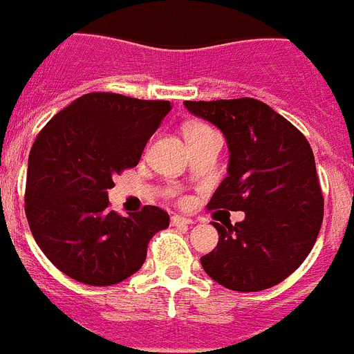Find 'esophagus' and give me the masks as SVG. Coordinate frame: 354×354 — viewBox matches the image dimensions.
<instances>
[{
  "mask_svg": "<svg viewBox=\"0 0 354 354\" xmlns=\"http://www.w3.org/2000/svg\"><path fill=\"white\" fill-rule=\"evenodd\" d=\"M193 220L192 218H186L183 214H175L171 216V225H192Z\"/></svg>",
  "mask_w": 354,
  "mask_h": 354,
  "instance_id": "esophagus-1",
  "label": "esophagus"
}]
</instances>
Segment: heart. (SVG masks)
Here are the masks:
<instances>
[{
	"instance_id": "obj_1",
	"label": "heart",
	"mask_w": 354,
	"mask_h": 354,
	"mask_svg": "<svg viewBox=\"0 0 354 354\" xmlns=\"http://www.w3.org/2000/svg\"><path fill=\"white\" fill-rule=\"evenodd\" d=\"M202 129H209V127L202 126V124H192V126L186 129V133H192V131H202Z\"/></svg>"
}]
</instances>
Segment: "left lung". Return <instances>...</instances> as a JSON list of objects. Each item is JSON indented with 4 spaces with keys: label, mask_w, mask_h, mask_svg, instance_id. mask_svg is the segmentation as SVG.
<instances>
[{
    "label": "left lung",
    "mask_w": 354,
    "mask_h": 354,
    "mask_svg": "<svg viewBox=\"0 0 354 354\" xmlns=\"http://www.w3.org/2000/svg\"><path fill=\"white\" fill-rule=\"evenodd\" d=\"M184 106L227 140V177L209 209L245 212L236 225L212 223L220 241L200 259L202 268L227 289H270L298 270L321 230L324 202L314 152L287 118L252 97Z\"/></svg>",
    "instance_id": "left-lung-1"
}]
</instances>
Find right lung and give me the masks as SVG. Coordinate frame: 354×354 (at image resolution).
Listing matches in <instances>:
<instances>
[{
  "instance_id": "add662e5",
  "label": "right lung",
  "mask_w": 354,
  "mask_h": 354,
  "mask_svg": "<svg viewBox=\"0 0 354 354\" xmlns=\"http://www.w3.org/2000/svg\"><path fill=\"white\" fill-rule=\"evenodd\" d=\"M168 101L120 93L81 95L46 124L28 158L26 218L46 257L76 282L113 286L145 262L162 209L109 211L113 177L138 165L147 142L170 113Z\"/></svg>"
}]
</instances>
